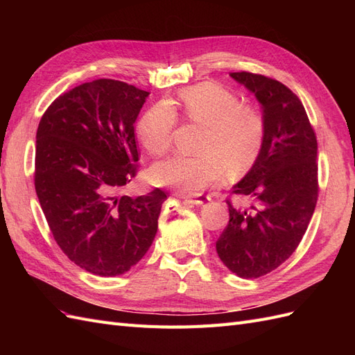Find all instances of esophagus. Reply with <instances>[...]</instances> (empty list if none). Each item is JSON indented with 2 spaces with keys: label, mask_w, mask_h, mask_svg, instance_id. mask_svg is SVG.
Wrapping results in <instances>:
<instances>
[{
  "label": "esophagus",
  "mask_w": 355,
  "mask_h": 355,
  "mask_svg": "<svg viewBox=\"0 0 355 355\" xmlns=\"http://www.w3.org/2000/svg\"><path fill=\"white\" fill-rule=\"evenodd\" d=\"M189 202L196 204V206H201V204H206L210 201V197L207 196H200V197H194V198H188Z\"/></svg>",
  "instance_id": "34e87169"
}]
</instances>
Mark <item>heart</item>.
I'll use <instances>...</instances> for the list:
<instances>
[{"label":"heart","instance_id":"heart-1","mask_svg":"<svg viewBox=\"0 0 355 355\" xmlns=\"http://www.w3.org/2000/svg\"><path fill=\"white\" fill-rule=\"evenodd\" d=\"M188 120L204 125L201 155H173L158 163L153 176L157 184L182 194L197 196L219 184L230 170L245 173L259 157L265 141V118L252 105L240 102L234 92L216 83H201L179 96ZM176 112L167 102L151 106L137 121L136 136L146 151L163 155L171 145Z\"/></svg>","mask_w":355,"mask_h":355}]
</instances>
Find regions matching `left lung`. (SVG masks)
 I'll use <instances>...</instances> for the list:
<instances>
[{
    "label": "left lung",
    "instance_id": "left-lung-1",
    "mask_svg": "<svg viewBox=\"0 0 355 355\" xmlns=\"http://www.w3.org/2000/svg\"><path fill=\"white\" fill-rule=\"evenodd\" d=\"M262 108L265 141L256 163L235 184L253 201L245 210L228 202L230 222L216 241L223 265L241 278L271 272L296 250L318 197L317 139L302 102L280 81L231 72Z\"/></svg>",
    "mask_w": 355,
    "mask_h": 355
}]
</instances>
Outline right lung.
I'll list each match as a JSON object with an SVG mask.
<instances>
[{
	"instance_id": "right-lung-1",
	"label": "right lung",
	"mask_w": 355,
	"mask_h": 355,
	"mask_svg": "<svg viewBox=\"0 0 355 355\" xmlns=\"http://www.w3.org/2000/svg\"><path fill=\"white\" fill-rule=\"evenodd\" d=\"M148 92L94 80L63 93L37 130L35 191L56 243L83 270L121 275L151 247L167 194L118 197L136 175L135 121Z\"/></svg>"
}]
</instances>
